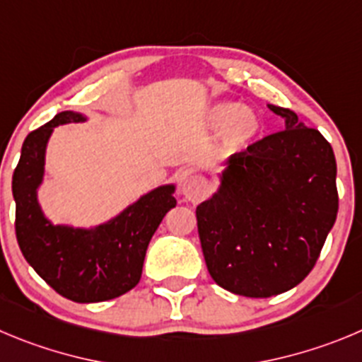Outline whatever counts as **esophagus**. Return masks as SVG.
Returning <instances> with one entry per match:
<instances>
[{
	"label": "esophagus",
	"mask_w": 362,
	"mask_h": 362,
	"mask_svg": "<svg viewBox=\"0 0 362 362\" xmlns=\"http://www.w3.org/2000/svg\"><path fill=\"white\" fill-rule=\"evenodd\" d=\"M180 189H182V194H184L189 202H200L202 197L205 194L207 184H205V180L200 177V175L189 173L182 178Z\"/></svg>",
	"instance_id": "34e87169"
}]
</instances>
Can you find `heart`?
Here are the masks:
<instances>
[{
	"label": "heart",
	"instance_id": "heart-1",
	"mask_svg": "<svg viewBox=\"0 0 362 362\" xmlns=\"http://www.w3.org/2000/svg\"><path fill=\"white\" fill-rule=\"evenodd\" d=\"M211 130L221 132L219 143L227 153L248 150L262 134L264 121L257 110L245 107L239 101H216L207 110Z\"/></svg>",
	"mask_w": 362,
	"mask_h": 362
}]
</instances>
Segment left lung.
Instances as JSON below:
<instances>
[{
    "mask_svg": "<svg viewBox=\"0 0 362 362\" xmlns=\"http://www.w3.org/2000/svg\"><path fill=\"white\" fill-rule=\"evenodd\" d=\"M286 130L230 155L212 197L197 207L207 269L227 291L268 298L298 286L337 216L336 157L293 110L268 105Z\"/></svg>",
    "mask_w": 362,
    "mask_h": 362,
    "instance_id": "obj_1",
    "label": "left lung"
}]
</instances>
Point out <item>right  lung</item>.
<instances>
[{"label": "right lung", "mask_w": 362, "mask_h": 362, "mask_svg": "<svg viewBox=\"0 0 362 362\" xmlns=\"http://www.w3.org/2000/svg\"><path fill=\"white\" fill-rule=\"evenodd\" d=\"M86 121L82 112L64 110L30 132L13 171L12 194L16 235L26 262L59 295L78 303H94L117 298L139 284L151 235L177 205L173 197L177 185L151 189L119 214L94 227L55 225L39 204L46 148L55 127Z\"/></svg>", "instance_id": "obj_1"}]
</instances>
